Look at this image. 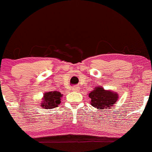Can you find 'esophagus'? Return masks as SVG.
Here are the masks:
<instances>
[{
  "label": "esophagus",
  "instance_id": "1",
  "mask_svg": "<svg viewBox=\"0 0 152 152\" xmlns=\"http://www.w3.org/2000/svg\"><path fill=\"white\" fill-rule=\"evenodd\" d=\"M79 87H77V86H75V87H73L72 88V91H79Z\"/></svg>",
  "mask_w": 152,
  "mask_h": 152
}]
</instances>
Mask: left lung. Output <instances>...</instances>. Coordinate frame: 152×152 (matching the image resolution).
Instances as JSON below:
<instances>
[{
	"mask_svg": "<svg viewBox=\"0 0 152 152\" xmlns=\"http://www.w3.org/2000/svg\"><path fill=\"white\" fill-rule=\"evenodd\" d=\"M91 98V104L102 111L104 109L111 108L118 101V95L116 92L104 90L102 86L94 87V89L88 94Z\"/></svg>",
	"mask_w": 152,
	"mask_h": 152,
	"instance_id": "obj_1",
	"label": "left lung"
}]
</instances>
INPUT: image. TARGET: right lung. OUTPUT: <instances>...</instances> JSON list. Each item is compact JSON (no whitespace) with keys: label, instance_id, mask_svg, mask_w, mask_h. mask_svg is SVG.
<instances>
[{"label":"right lung","instance_id":"right-lung-1","mask_svg":"<svg viewBox=\"0 0 152 152\" xmlns=\"http://www.w3.org/2000/svg\"><path fill=\"white\" fill-rule=\"evenodd\" d=\"M62 94L59 91H49L44 94L41 106L45 109H53L61 103Z\"/></svg>","mask_w":152,"mask_h":152}]
</instances>
